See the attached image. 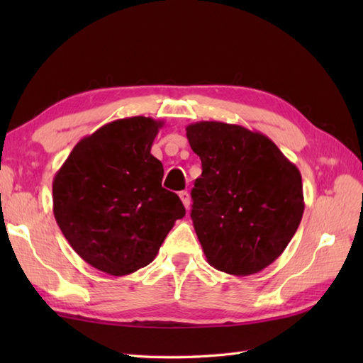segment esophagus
Returning <instances> with one entry per match:
<instances>
[{
	"mask_svg": "<svg viewBox=\"0 0 363 363\" xmlns=\"http://www.w3.org/2000/svg\"><path fill=\"white\" fill-rule=\"evenodd\" d=\"M179 198H181L182 204L186 206V209L189 211V209H190V194H189V191H186V190L179 191Z\"/></svg>",
	"mask_w": 363,
	"mask_h": 363,
	"instance_id": "obj_1",
	"label": "esophagus"
}]
</instances>
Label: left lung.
I'll use <instances>...</instances> for the list:
<instances>
[{"label":"left lung","mask_w":363,"mask_h":363,"mask_svg":"<svg viewBox=\"0 0 363 363\" xmlns=\"http://www.w3.org/2000/svg\"><path fill=\"white\" fill-rule=\"evenodd\" d=\"M186 130L203 165L190 217L207 262L228 274L262 272L303 218L298 167L267 135L240 125L198 121Z\"/></svg>","instance_id":"1"}]
</instances>
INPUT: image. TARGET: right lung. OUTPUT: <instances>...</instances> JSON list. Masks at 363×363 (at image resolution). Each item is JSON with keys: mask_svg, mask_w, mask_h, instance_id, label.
Segmentation results:
<instances>
[{"mask_svg": "<svg viewBox=\"0 0 363 363\" xmlns=\"http://www.w3.org/2000/svg\"><path fill=\"white\" fill-rule=\"evenodd\" d=\"M164 121L129 117L76 143L54 176L52 212L89 265L126 276L154 260L174 221L179 196L162 187L164 167L151 146Z\"/></svg>", "mask_w": 363, "mask_h": 363, "instance_id": "right-lung-1", "label": "right lung"}]
</instances>
